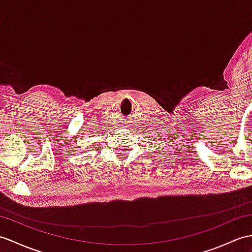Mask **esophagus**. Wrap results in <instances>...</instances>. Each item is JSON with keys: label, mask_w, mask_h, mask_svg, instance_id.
I'll return each mask as SVG.
<instances>
[{"label": "esophagus", "mask_w": 252, "mask_h": 252, "mask_svg": "<svg viewBox=\"0 0 252 252\" xmlns=\"http://www.w3.org/2000/svg\"><path fill=\"white\" fill-rule=\"evenodd\" d=\"M124 126H126V125H125V124H124ZM124 127H126V126H124Z\"/></svg>", "instance_id": "1"}]
</instances>
